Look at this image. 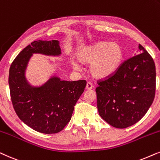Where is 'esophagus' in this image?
<instances>
[{"mask_svg": "<svg viewBox=\"0 0 160 160\" xmlns=\"http://www.w3.org/2000/svg\"><path fill=\"white\" fill-rule=\"evenodd\" d=\"M86 90H91V89H92V88H93V85H92V83H91V82H87L86 86Z\"/></svg>", "mask_w": 160, "mask_h": 160, "instance_id": "obj_1", "label": "esophagus"}]
</instances>
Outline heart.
<instances>
[{"label":"heart","mask_w":160,"mask_h":160,"mask_svg":"<svg viewBox=\"0 0 160 160\" xmlns=\"http://www.w3.org/2000/svg\"><path fill=\"white\" fill-rule=\"evenodd\" d=\"M77 58L80 62L91 63L89 72L93 78L104 79L112 75L120 68L123 59V50L116 42H99L79 50ZM78 61L73 58L71 61L72 67L76 70L80 69Z\"/></svg>","instance_id":"b5f03b06"}]
</instances>
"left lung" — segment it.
I'll list each match as a JSON object with an SVG mask.
<instances>
[{"mask_svg":"<svg viewBox=\"0 0 160 160\" xmlns=\"http://www.w3.org/2000/svg\"><path fill=\"white\" fill-rule=\"evenodd\" d=\"M141 52L124 61L116 73L98 82L97 108L103 120L123 129L139 121L153 103L156 68L152 57L139 44Z\"/></svg>","mask_w":160,"mask_h":160,"instance_id":"1","label":"left lung"}]
</instances>
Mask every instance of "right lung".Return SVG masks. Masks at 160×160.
<instances>
[{
    "label": "right lung",
    "mask_w": 160,
    "mask_h": 160,
    "mask_svg": "<svg viewBox=\"0 0 160 160\" xmlns=\"http://www.w3.org/2000/svg\"><path fill=\"white\" fill-rule=\"evenodd\" d=\"M33 53L58 56L61 54L59 42L34 41L19 53L8 74L12 105L20 120L35 131L58 133L71 120L74 106L83 93L86 81H66L52 76L41 86H31L25 78V70Z\"/></svg>",
    "instance_id": "add662e5"
}]
</instances>
